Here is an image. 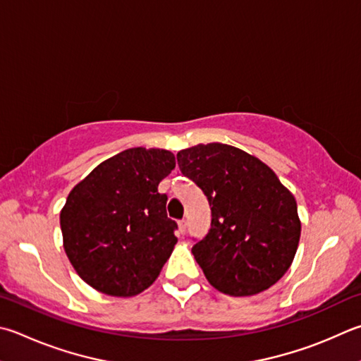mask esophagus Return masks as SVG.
<instances>
[{"mask_svg":"<svg viewBox=\"0 0 361 361\" xmlns=\"http://www.w3.org/2000/svg\"><path fill=\"white\" fill-rule=\"evenodd\" d=\"M186 227H188V221H186V219L178 221V228H180V233H181V235L186 233Z\"/></svg>","mask_w":361,"mask_h":361,"instance_id":"obj_1","label":"esophagus"}]
</instances>
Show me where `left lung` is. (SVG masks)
<instances>
[{
	"instance_id": "8db88e82",
	"label": "left lung",
	"mask_w": 361,
	"mask_h": 361,
	"mask_svg": "<svg viewBox=\"0 0 361 361\" xmlns=\"http://www.w3.org/2000/svg\"><path fill=\"white\" fill-rule=\"evenodd\" d=\"M176 159L212 208V228L192 246L208 283L232 297L276 284L300 241L293 194L267 164L226 143H200L181 149Z\"/></svg>"
}]
</instances>
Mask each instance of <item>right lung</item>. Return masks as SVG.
<instances>
[{
    "mask_svg": "<svg viewBox=\"0 0 361 361\" xmlns=\"http://www.w3.org/2000/svg\"><path fill=\"white\" fill-rule=\"evenodd\" d=\"M175 156L129 148L101 162L69 192L60 213L63 246L78 276L110 297L152 286L178 238L159 183Z\"/></svg>",
    "mask_w": 361,
    "mask_h": 361,
    "instance_id": "obj_1",
    "label": "right lung"
}]
</instances>
